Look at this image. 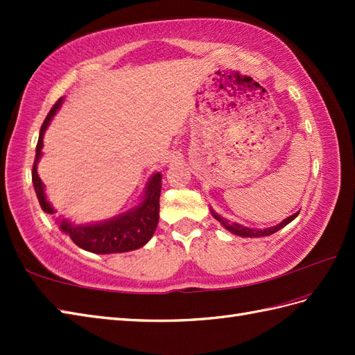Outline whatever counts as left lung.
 I'll use <instances>...</instances> for the list:
<instances>
[{
    "instance_id": "8db88e82",
    "label": "left lung",
    "mask_w": 355,
    "mask_h": 355,
    "mask_svg": "<svg viewBox=\"0 0 355 355\" xmlns=\"http://www.w3.org/2000/svg\"><path fill=\"white\" fill-rule=\"evenodd\" d=\"M210 212H212L214 218L216 221H220L223 227L225 230H229L230 233L236 236H243V238H261V236H268L271 233H276L277 230H281L282 227H285L286 224H290L294 218L299 215V212L290 215L288 218H285L284 221H281L279 224L273 225V227H267V229H252V227H245L243 224H238V223H230L229 220H225L221 215H218L214 209H210Z\"/></svg>"
}]
</instances>
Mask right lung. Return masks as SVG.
Returning a JSON list of instances; mask_svg holds the SVG:
<instances>
[{"mask_svg":"<svg viewBox=\"0 0 355 355\" xmlns=\"http://www.w3.org/2000/svg\"><path fill=\"white\" fill-rule=\"evenodd\" d=\"M64 97H61L45 117L44 123L40 131V139L36 145V155L35 164L32 171V182L36 192L37 201L42 207L44 212L50 215L56 214L50 201L45 195V187L37 175V163L42 157V146H44V134L47 130L51 119L55 117L58 110L61 108ZM160 192H162V173L155 172L143 192L141 201L137 206L126 210L117 216L108 218V220L89 223V224H74L65 218H58L56 223L59 229L67 236H70L71 241L80 248L87 252L97 253V254H110V253H125L145 245L148 241L153 238L157 229L158 218H160Z\"/></svg>","mask_w":355,"mask_h":355,"instance_id":"1","label":"right lung"}]
</instances>
